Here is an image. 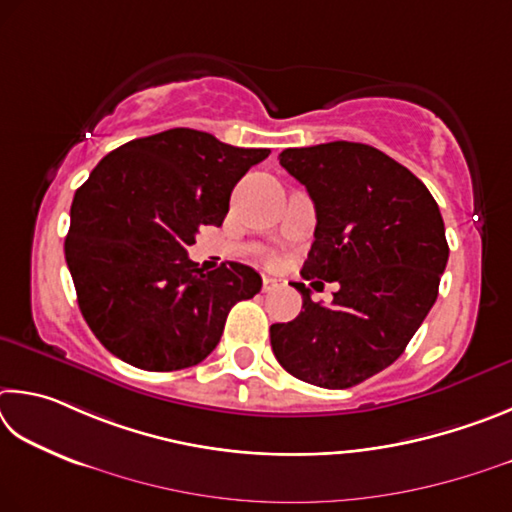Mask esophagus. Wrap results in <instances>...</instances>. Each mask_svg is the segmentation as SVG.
<instances>
[{"instance_id":"esophagus-1","label":"esophagus","mask_w":512,"mask_h":512,"mask_svg":"<svg viewBox=\"0 0 512 512\" xmlns=\"http://www.w3.org/2000/svg\"><path fill=\"white\" fill-rule=\"evenodd\" d=\"M274 288H279V281L272 279V276H263V292H272Z\"/></svg>"}]
</instances>
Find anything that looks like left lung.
I'll list each match as a JSON object with an SVG mask.
<instances>
[{"label":"left lung","instance_id":"1","mask_svg":"<svg viewBox=\"0 0 512 512\" xmlns=\"http://www.w3.org/2000/svg\"><path fill=\"white\" fill-rule=\"evenodd\" d=\"M279 159L317 211L301 276L339 290L326 308L292 283L303 308L270 328L272 351L303 382L355 387L398 360L434 306L450 256L441 211L409 168L366 143L288 148Z\"/></svg>","mask_w":512,"mask_h":512}]
</instances>
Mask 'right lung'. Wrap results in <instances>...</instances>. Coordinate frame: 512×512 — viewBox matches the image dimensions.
<instances>
[{"instance_id":"obj_1","label":"right lung","mask_w":512,"mask_h":512,"mask_svg":"<svg viewBox=\"0 0 512 512\" xmlns=\"http://www.w3.org/2000/svg\"><path fill=\"white\" fill-rule=\"evenodd\" d=\"M267 155L173 128L98 161L71 202L65 258L78 308L112 355L143 371L200 364L229 310L261 292L251 267L204 272L186 247L202 224L220 227L233 186Z\"/></svg>"}]
</instances>
